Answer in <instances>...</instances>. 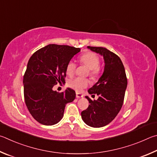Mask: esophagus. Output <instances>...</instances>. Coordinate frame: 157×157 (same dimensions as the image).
Returning a JSON list of instances; mask_svg holds the SVG:
<instances>
[{
    "instance_id": "esophagus-1",
    "label": "esophagus",
    "mask_w": 157,
    "mask_h": 157,
    "mask_svg": "<svg viewBox=\"0 0 157 157\" xmlns=\"http://www.w3.org/2000/svg\"><path fill=\"white\" fill-rule=\"evenodd\" d=\"M83 97V95L81 94V93H78V92H76V97L77 98H82Z\"/></svg>"
}]
</instances>
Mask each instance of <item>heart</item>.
I'll list each match as a JSON object with an SVG mask.
<instances>
[{"instance_id":"heart-1","label":"heart","mask_w":157,"mask_h":157,"mask_svg":"<svg viewBox=\"0 0 157 157\" xmlns=\"http://www.w3.org/2000/svg\"><path fill=\"white\" fill-rule=\"evenodd\" d=\"M79 61L81 63L86 65L87 67L90 69V75L92 78H96L99 76L101 70L99 67L100 58L97 54L94 52H87L79 58ZM76 69V64L73 61L67 63L66 66V72L69 76H71L74 73ZM68 86L76 91L80 92L89 86L90 82L87 78L76 77L72 79H70L68 81Z\"/></svg>"}]
</instances>
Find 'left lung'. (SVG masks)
Wrapping results in <instances>:
<instances>
[{
	"label": "left lung",
	"mask_w": 157,
	"mask_h": 157,
	"mask_svg": "<svg viewBox=\"0 0 157 157\" xmlns=\"http://www.w3.org/2000/svg\"><path fill=\"white\" fill-rule=\"evenodd\" d=\"M87 48L103 56L105 67L97 83L88 90L89 94L98 96L92 101L86 97L90 103L81 117L87 125L101 128L114 120L122 108L128 85L124 66L120 58L108 49L101 47Z\"/></svg>",
	"instance_id": "obj_1"
}]
</instances>
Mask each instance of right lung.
I'll list each match as a JSON object with an SVG mask.
<instances>
[{
    "label": "right lung",
    "mask_w": 157,
    "mask_h": 157,
    "mask_svg": "<svg viewBox=\"0 0 157 157\" xmlns=\"http://www.w3.org/2000/svg\"><path fill=\"white\" fill-rule=\"evenodd\" d=\"M80 48L49 44L30 57L23 76L24 98L29 113L45 125L62 119L66 104L72 102L76 93L71 88L59 93L52 88L65 83L66 66Z\"/></svg>",
    "instance_id": "right-lung-1"
}]
</instances>
